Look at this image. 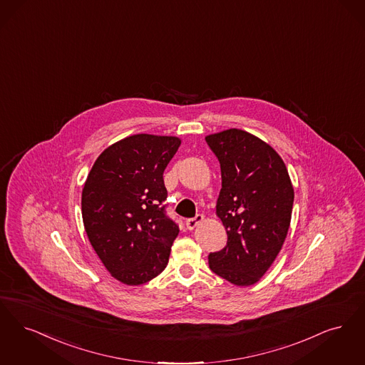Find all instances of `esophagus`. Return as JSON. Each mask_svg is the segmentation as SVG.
Listing matches in <instances>:
<instances>
[{"label":"esophagus","instance_id":"1","mask_svg":"<svg viewBox=\"0 0 365 365\" xmlns=\"http://www.w3.org/2000/svg\"><path fill=\"white\" fill-rule=\"evenodd\" d=\"M203 221V215H200V214H197L195 218H190V220H187L185 221V226H187V229H190V230H193L199 223Z\"/></svg>","mask_w":365,"mask_h":365}]
</instances>
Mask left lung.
Instances as JSON below:
<instances>
[{"label":"left lung","mask_w":365,"mask_h":365,"mask_svg":"<svg viewBox=\"0 0 365 365\" xmlns=\"http://www.w3.org/2000/svg\"><path fill=\"white\" fill-rule=\"evenodd\" d=\"M206 142L221 165L217 215L227 233L226 247L208 255V264L230 284L254 285L284 245L293 185L282 158L254 135L233 128Z\"/></svg>","instance_id":"1"}]
</instances>
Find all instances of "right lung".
<instances>
[{"instance_id":"right-lung-1","label":"right lung","mask_w":365,"mask_h":365,"mask_svg":"<svg viewBox=\"0 0 365 365\" xmlns=\"http://www.w3.org/2000/svg\"><path fill=\"white\" fill-rule=\"evenodd\" d=\"M180 144L175 136H129L108 147L86 180V233L103 266L125 285L145 284L168 266L180 229L166 215L163 172Z\"/></svg>"}]
</instances>
